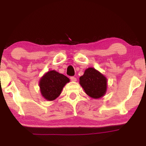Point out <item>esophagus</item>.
Here are the masks:
<instances>
[{
	"label": "esophagus",
	"instance_id": "obj_1",
	"mask_svg": "<svg viewBox=\"0 0 146 146\" xmlns=\"http://www.w3.org/2000/svg\"><path fill=\"white\" fill-rule=\"evenodd\" d=\"M70 80H71V81H72V82H76V81L77 80L76 78H75V77H74V76L70 77Z\"/></svg>",
	"mask_w": 146,
	"mask_h": 146
}]
</instances>
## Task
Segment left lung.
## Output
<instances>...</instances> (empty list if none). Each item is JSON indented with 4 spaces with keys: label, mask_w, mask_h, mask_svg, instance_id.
<instances>
[{
    "label": "left lung",
    "mask_w": 146,
    "mask_h": 146,
    "mask_svg": "<svg viewBox=\"0 0 146 146\" xmlns=\"http://www.w3.org/2000/svg\"><path fill=\"white\" fill-rule=\"evenodd\" d=\"M107 78L94 68H88L80 77V84L86 94L94 99L103 97L107 91Z\"/></svg>",
    "instance_id": "left-lung-1"
}]
</instances>
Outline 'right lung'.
<instances>
[{
	"mask_svg": "<svg viewBox=\"0 0 146 146\" xmlns=\"http://www.w3.org/2000/svg\"><path fill=\"white\" fill-rule=\"evenodd\" d=\"M69 82L68 78L56 70L47 72L39 82L41 95L46 100H54L60 95L63 88Z\"/></svg>",
	"mask_w": 146,
	"mask_h": 146,
	"instance_id": "obj_1",
	"label": "right lung"
}]
</instances>
